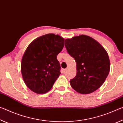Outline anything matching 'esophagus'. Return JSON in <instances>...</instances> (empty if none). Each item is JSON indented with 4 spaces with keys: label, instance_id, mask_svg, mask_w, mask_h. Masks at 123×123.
Instances as JSON below:
<instances>
[{
    "label": "esophagus",
    "instance_id": "esophagus-1",
    "mask_svg": "<svg viewBox=\"0 0 123 123\" xmlns=\"http://www.w3.org/2000/svg\"><path fill=\"white\" fill-rule=\"evenodd\" d=\"M67 70H68V69H64V70H63V72H64V73H65V72H66V71H67Z\"/></svg>",
    "mask_w": 123,
    "mask_h": 123
}]
</instances>
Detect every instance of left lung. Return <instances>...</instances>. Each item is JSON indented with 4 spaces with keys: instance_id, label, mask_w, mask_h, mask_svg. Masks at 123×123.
Listing matches in <instances>:
<instances>
[{
    "instance_id": "left-lung-1",
    "label": "left lung",
    "mask_w": 123,
    "mask_h": 123,
    "mask_svg": "<svg viewBox=\"0 0 123 123\" xmlns=\"http://www.w3.org/2000/svg\"><path fill=\"white\" fill-rule=\"evenodd\" d=\"M68 53L76 62L77 74L70 85L82 94H90L104 83L110 70V62L105 48L88 36L81 35L65 40Z\"/></svg>"
}]
</instances>
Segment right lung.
Wrapping results in <instances>:
<instances>
[{"label": "right lung", "mask_w": 123, "mask_h": 123, "mask_svg": "<svg viewBox=\"0 0 123 123\" xmlns=\"http://www.w3.org/2000/svg\"><path fill=\"white\" fill-rule=\"evenodd\" d=\"M64 44L63 37L48 34L28 46L22 57L21 73L26 86L31 91L44 94L51 89L61 74L57 57Z\"/></svg>", "instance_id": "right-lung-1"}]
</instances>
